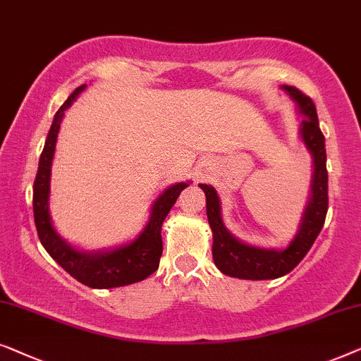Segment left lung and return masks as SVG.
<instances>
[{"label":"left lung","mask_w":361,"mask_h":361,"mask_svg":"<svg viewBox=\"0 0 361 361\" xmlns=\"http://www.w3.org/2000/svg\"><path fill=\"white\" fill-rule=\"evenodd\" d=\"M281 90L294 101L298 113L302 116L299 137L312 159L311 195L291 242L284 248H265L242 242L224 224L216 188L204 183L200 185L206 195V212L212 231V258L216 267L224 275L240 280H275L288 275L312 247L329 209L326 139L319 128L316 106L309 96L294 86L281 85Z\"/></svg>","instance_id":"8db88e82"}]
</instances>
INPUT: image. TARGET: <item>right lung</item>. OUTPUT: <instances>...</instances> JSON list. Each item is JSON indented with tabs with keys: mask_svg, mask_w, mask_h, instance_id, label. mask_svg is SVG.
I'll return each instance as SVG.
<instances>
[{
	"mask_svg": "<svg viewBox=\"0 0 361 361\" xmlns=\"http://www.w3.org/2000/svg\"><path fill=\"white\" fill-rule=\"evenodd\" d=\"M85 88L86 85L78 86L54 116V123L50 126L42 155L39 159V170L34 181V222L37 227L40 243L49 255L65 271L70 273V276L90 288H119L145 280L159 268L161 252H164L161 224L178 200L180 192L190 186L191 181L175 183L161 191V195L157 196V200L152 202L150 217L145 227L139 235L129 242L113 248H103V250H85L65 240L55 231L49 209L52 161L65 111L73 104V101Z\"/></svg>",
	"mask_w": 361,
	"mask_h": 361,
	"instance_id": "right-lung-1",
	"label": "right lung"
}]
</instances>
